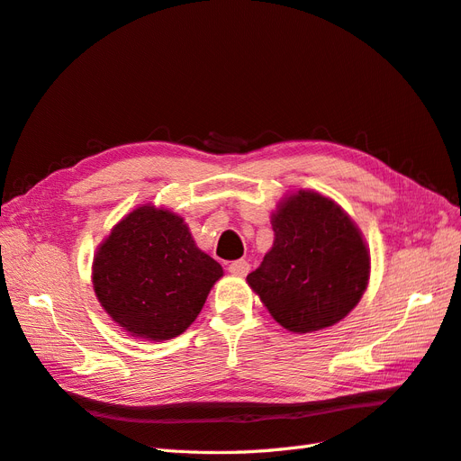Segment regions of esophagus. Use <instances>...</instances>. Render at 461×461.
Wrapping results in <instances>:
<instances>
[{
    "mask_svg": "<svg viewBox=\"0 0 461 461\" xmlns=\"http://www.w3.org/2000/svg\"><path fill=\"white\" fill-rule=\"evenodd\" d=\"M248 271H249V263L244 259H236L229 265V273L234 276H244L248 275Z\"/></svg>",
    "mask_w": 461,
    "mask_h": 461,
    "instance_id": "1",
    "label": "esophagus"
}]
</instances>
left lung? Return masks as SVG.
I'll use <instances>...</instances> for the list:
<instances>
[{
  "label": "left lung",
  "mask_w": 461,
  "mask_h": 461,
  "mask_svg": "<svg viewBox=\"0 0 461 461\" xmlns=\"http://www.w3.org/2000/svg\"><path fill=\"white\" fill-rule=\"evenodd\" d=\"M275 240L246 276L283 329L308 334L337 325L364 296L371 256L364 234L323 194L298 190L271 213Z\"/></svg>",
  "instance_id": "left-lung-1"
}]
</instances>
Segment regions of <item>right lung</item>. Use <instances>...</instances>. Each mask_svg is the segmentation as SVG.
<instances>
[{
	"mask_svg": "<svg viewBox=\"0 0 461 461\" xmlns=\"http://www.w3.org/2000/svg\"><path fill=\"white\" fill-rule=\"evenodd\" d=\"M221 276L222 267L196 246L185 219L153 203L124 215L92 263L105 313L131 337L153 342L183 334Z\"/></svg>",
	"mask_w": 461,
	"mask_h": 461,
	"instance_id": "1",
	"label": "right lung"
}]
</instances>
